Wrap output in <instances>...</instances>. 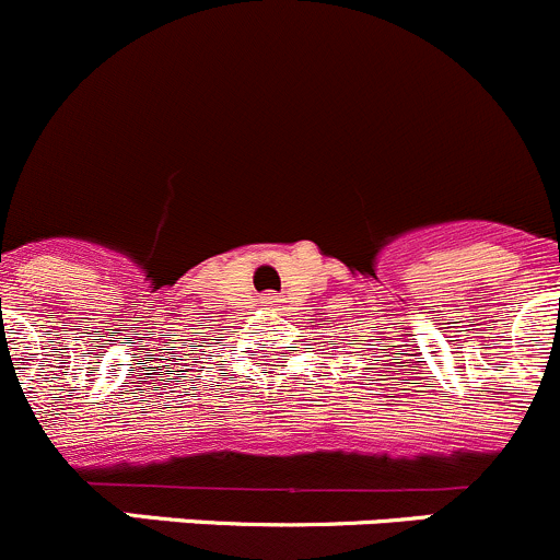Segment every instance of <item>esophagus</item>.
I'll return each instance as SVG.
<instances>
[{
    "mask_svg": "<svg viewBox=\"0 0 560 560\" xmlns=\"http://www.w3.org/2000/svg\"><path fill=\"white\" fill-rule=\"evenodd\" d=\"M272 299H275V296H267V302H272Z\"/></svg>",
    "mask_w": 560,
    "mask_h": 560,
    "instance_id": "34e87169",
    "label": "esophagus"
}]
</instances>
